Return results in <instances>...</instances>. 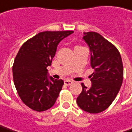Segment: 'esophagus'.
<instances>
[{
  "label": "esophagus",
  "mask_w": 132,
  "mask_h": 132,
  "mask_svg": "<svg viewBox=\"0 0 132 132\" xmlns=\"http://www.w3.org/2000/svg\"><path fill=\"white\" fill-rule=\"evenodd\" d=\"M72 83H73V81H71V80H65V81H64V84H65L66 85H71Z\"/></svg>",
  "instance_id": "1"
}]
</instances>
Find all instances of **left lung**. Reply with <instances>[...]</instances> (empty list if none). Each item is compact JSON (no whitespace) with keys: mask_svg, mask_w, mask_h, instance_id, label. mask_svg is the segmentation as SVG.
Returning a JSON list of instances; mask_svg holds the SVG:
<instances>
[{"mask_svg":"<svg viewBox=\"0 0 132 132\" xmlns=\"http://www.w3.org/2000/svg\"><path fill=\"white\" fill-rule=\"evenodd\" d=\"M83 39L90 51V66L94 72L88 88L82 83V91L77 97L78 106L89 113H98L113 103L122 84L123 65L117 48L100 34L84 32Z\"/></svg>","mask_w":132,"mask_h":132,"instance_id":"left-lung-1","label":"left lung"}]
</instances>
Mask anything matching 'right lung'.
I'll return each mask as SVG.
<instances>
[{"label": "right lung", "instance_id": "obj_1", "mask_svg": "<svg viewBox=\"0 0 132 132\" xmlns=\"http://www.w3.org/2000/svg\"><path fill=\"white\" fill-rule=\"evenodd\" d=\"M73 31H43L20 47L13 66V81L19 96L33 110L45 111L54 105L64 84L62 79L48 77L57 45Z\"/></svg>", "mask_w": 132, "mask_h": 132}]
</instances>
